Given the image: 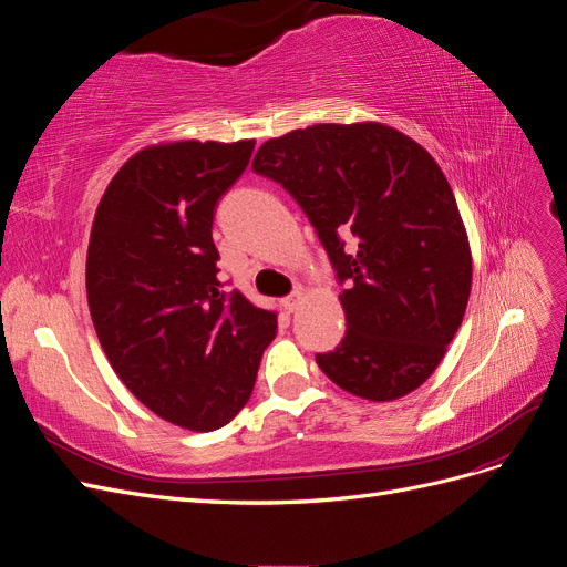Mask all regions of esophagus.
<instances>
[{
	"instance_id": "34e87169",
	"label": "esophagus",
	"mask_w": 567,
	"mask_h": 567,
	"mask_svg": "<svg viewBox=\"0 0 567 567\" xmlns=\"http://www.w3.org/2000/svg\"><path fill=\"white\" fill-rule=\"evenodd\" d=\"M300 302H302V290H293V293L286 296V298L281 300L284 310H288V312H296L298 307H300Z\"/></svg>"
}]
</instances>
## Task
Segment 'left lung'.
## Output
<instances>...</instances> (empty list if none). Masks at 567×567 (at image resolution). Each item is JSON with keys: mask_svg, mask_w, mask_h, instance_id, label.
Wrapping results in <instances>:
<instances>
[{"mask_svg": "<svg viewBox=\"0 0 567 567\" xmlns=\"http://www.w3.org/2000/svg\"><path fill=\"white\" fill-rule=\"evenodd\" d=\"M257 175L298 200L331 257L348 331L319 369L357 398L400 400L442 362L466 312L468 234L440 165L383 123H321L265 142Z\"/></svg>", "mask_w": 567, "mask_h": 567, "instance_id": "1", "label": "left lung"}]
</instances>
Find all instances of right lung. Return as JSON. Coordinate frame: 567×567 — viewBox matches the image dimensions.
I'll return each mask as SVG.
<instances>
[{
  "mask_svg": "<svg viewBox=\"0 0 567 567\" xmlns=\"http://www.w3.org/2000/svg\"><path fill=\"white\" fill-rule=\"evenodd\" d=\"M255 142L146 146L117 169L94 215L87 302L117 379L186 431L227 425L250 400L277 315L225 293L213 219Z\"/></svg>",
  "mask_w": 567,
  "mask_h": 567,
  "instance_id": "1",
  "label": "right lung"
}]
</instances>
